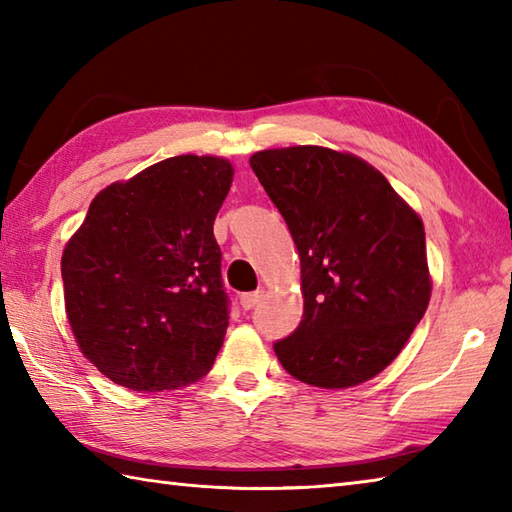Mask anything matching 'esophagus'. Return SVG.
Instances as JSON below:
<instances>
[{
    "label": "esophagus",
    "mask_w": 512,
    "mask_h": 512,
    "mask_svg": "<svg viewBox=\"0 0 512 512\" xmlns=\"http://www.w3.org/2000/svg\"><path fill=\"white\" fill-rule=\"evenodd\" d=\"M262 297H264V292L262 290H257V292H246V295H242L239 297V303H242V308L244 310H253L259 301H262Z\"/></svg>",
    "instance_id": "obj_1"
}]
</instances>
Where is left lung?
I'll use <instances>...</instances> for the list:
<instances>
[{"instance_id":"8db88e82","label":"left lung","mask_w":512,"mask_h":512,"mask_svg":"<svg viewBox=\"0 0 512 512\" xmlns=\"http://www.w3.org/2000/svg\"><path fill=\"white\" fill-rule=\"evenodd\" d=\"M255 176L301 257L303 319L275 354L288 374L354 387L394 361L431 297L422 220L383 173L325 147L257 151Z\"/></svg>"}]
</instances>
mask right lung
<instances>
[{
  "label": "right lung",
  "instance_id": "add662e5",
  "mask_svg": "<svg viewBox=\"0 0 512 512\" xmlns=\"http://www.w3.org/2000/svg\"><path fill=\"white\" fill-rule=\"evenodd\" d=\"M231 182L228 160L167 158L96 195L65 246L76 343L116 385L176 389L211 369L231 303L213 222Z\"/></svg>",
  "mask_w": 512,
  "mask_h": 512
}]
</instances>
